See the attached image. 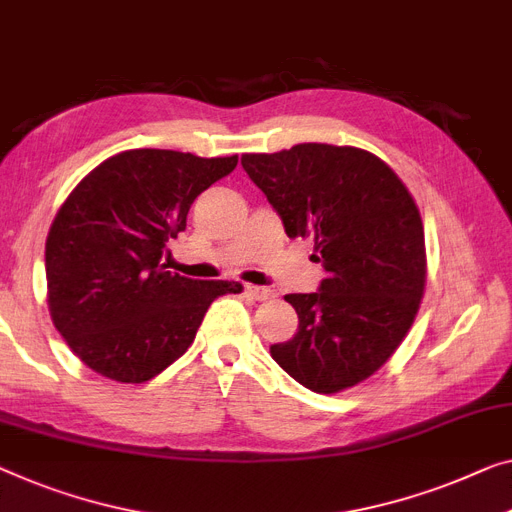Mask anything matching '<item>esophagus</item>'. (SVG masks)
I'll use <instances>...</instances> for the list:
<instances>
[{"instance_id":"obj_1","label":"esophagus","mask_w":512,"mask_h":512,"mask_svg":"<svg viewBox=\"0 0 512 512\" xmlns=\"http://www.w3.org/2000/svg\"><path fill=\"white\" fill-rule=\"evenodd\" d=\"M246 294L253 296L255 301H269L273 299V292L269 287H257V285H246Z\"/></svg>"}]
</instances>
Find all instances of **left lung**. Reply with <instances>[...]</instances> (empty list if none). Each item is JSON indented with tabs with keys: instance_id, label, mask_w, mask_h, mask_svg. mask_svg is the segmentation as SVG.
Masks as SVG:
<instances>
[{
	"instance_id": "left-lung-1",
	"label": "left lung",
	"mask_w": 512,
	"mask_h": 512,
	"mask_svg": "<svg viewBox=\"0 0 512 512\" xmlns=\"http://www.w3.org/2000/svg\"><path fill=\"white\" fill-rule=\"evenodd\" d=\"M241 165L287 236L312 239L326 271L319 292L285 296L299 331L271 345L273 361L315 393L361 384L395 354L421 308L427 255L414 197L358 147L305 142L243 154Z\"/></svg>"
}]
</instances>
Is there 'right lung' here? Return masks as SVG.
Returning <instances> with one entry per match:
<instances>
[{
	"mask_svg": "<svg viewBox=\"0 0 512 512\" xmlns=\"http://www.w3.org/2000/svg\"><path fill=\"white\" fill-rule=\"evenodd\" d=\"M236 163L128 149L71 190L45 241V278L52 324L87 368L144 384L186 354L218 296L241 292L239 282L190 280L160 264L195 197Z\"/></svg>",
	"mask_w": 512,
	"mask_h": 512,
	"instance_id": "1",
	"label": "right lung"
}]
</instances>
